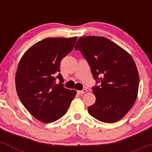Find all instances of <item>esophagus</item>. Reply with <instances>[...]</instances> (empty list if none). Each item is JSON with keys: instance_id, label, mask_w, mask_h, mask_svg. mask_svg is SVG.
I'll list each match as a JSON object with an SVG mask.
<instances>
[{"instance_id": "esophagus-1", "label": "esophagus", "mask_w": 152, "mask_h": 152, "mask_svg": "<svg viewBox=\"0 0 152 152\" xmlns=\"http://www.w3.org/2000/svg\"><path fill=\"white\" fill-rule=\"evenodd\" d=\"M86 92H87V90L86 89H83L82 91H77V93L78 94H85L86 93Z\"/></svg>"}]
</instances>
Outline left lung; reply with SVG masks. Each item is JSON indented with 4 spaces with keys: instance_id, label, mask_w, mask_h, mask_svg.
<instances>
[{
    "instance_id": "1",
    "label": "left lung",
    "mask_w": 152,
    "mask_h": 152,
    "mask_svg": "<svg viewBox=\"0 0 152 152\" xmlns=\"http://www.w3.org/2000/svg\"><path fill=\"white\" fill-rule=\"evenodd\" d=\"M75 50L81 51L96 83H101L92 88L96 102L88 106L89 114L104 123L119 121L137 98L139 76L134 59L124 49L102 36L79 38Z\"/></svg>"
}]
</instances>
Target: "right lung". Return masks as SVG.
<instances>
[{
	"label": "right lung",
	"mask_w": 152,
	"mask_h": 152,
	"mask_svg": "<svg viewBox=\"0 0 152 152\" xmlns=\"http://www.w3.org/2000/svg\"><path fill=\"white\" fill-rule=\"evenodd\" d=\"M77 37L47 38L30 47L19 62L15 88L20 102L36 119L51 123L67 112L75 90L63 86L60 71L63 58L74 48ZM59 79V84L55 83Z\"/></svg>",
	"instance_id": "right-lung-1"
}]
</instances>
